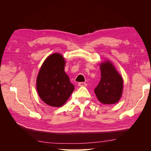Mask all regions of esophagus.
<instances>
[{
    "instance_id": "obj_1",
    "label": "esophagus",
    "mask_w": 151,
    "mask_h": 151,
    "mask_svg": "<svg viewBox=\"0 0 151 151\" xmlns=\"http://www.w3.org/2000/svg\"><path fill=\"white\" fill-rule=\"evenodd\" d=\"M78 86L80 87H85L87 86V84L86 83H79L78 84Z\"/></svg>"
}]
</instances>
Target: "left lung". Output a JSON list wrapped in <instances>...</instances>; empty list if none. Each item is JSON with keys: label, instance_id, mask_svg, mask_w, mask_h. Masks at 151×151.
<instances>
[{"label": "left lung", "instance_id": "8db88e82", "mask_svg": "<svg viewBox=\"0 0 151 151\" xmlns=\"http://www.w3.org/2000/svg\"><path fill=\"white\" fill-rule=\"evenodd\" d=\"M101 80L94 89L99 101L106 104H115L119 101L123 92V79L109 61L100 65Z\"/></svg>", "mask_w": 151, "mask_h": 151}]
</instances>
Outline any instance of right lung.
<instances>
[{"mask_svg": "<svg viewBox=\"0 0 151 151\" xmlns=\"http://www.w3.org/2000/svg\"><path fill=\"white\" fill-rule=\"evenodd\" d=\"M65 65L62 55L53 53L45 60L36 79L40 98L51 106H62L74 90V86L64 71Z\"/></svg>", "mask_w": 151, "mask_h": 151, "instance_id": "obj_1", "label": "right lung"}]
</instances>
